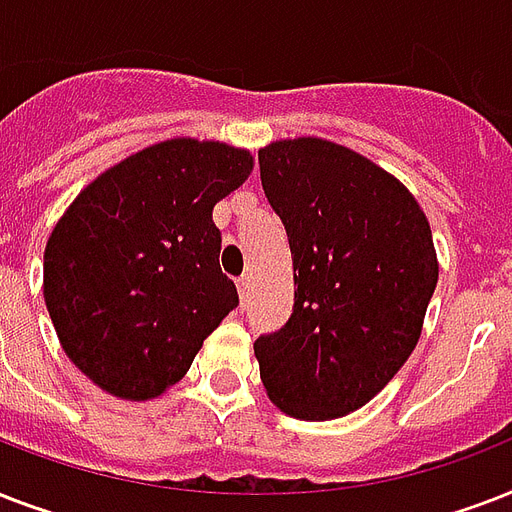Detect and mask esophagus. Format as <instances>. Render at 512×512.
<instances>
[{"instance_id":"esophagus-1","label":"esophagus","mask_w":512,"mask_h":512,"mask_svg":"<svg viewBox=\"0 0 512 512\" xmlns=\"http://www.w3.org/2000/svg\"><path fill=\"white\" fill-rule=\"evenodd\" d=\"M236 287H239L241 305H244V303H247V300H249V276H241V279L236 281Z\"/></svg>"}]
</instances>
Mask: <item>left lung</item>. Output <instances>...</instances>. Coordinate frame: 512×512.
<instances>
[{
  "instance_id": "left-lung-1",
  "label": "left lung",
  "mask_w": 512,
  "mask_h": 512,
  "mask_svg": "<svg viewBox=\"0 0 512 512\" xmlns=\"http://www.w3.org/2000/svg\"><path fill=\"white\" fill-rule=\"evenodd\" d=\"M257 159L297 287L287 324L255 340L260 380L281 412L335 420L420 340L438 281L428 217L396 177L329 140H279Z\"/></svg>"
}]
</instances>
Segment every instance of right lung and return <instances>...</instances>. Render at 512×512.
<instances>
[{
    "label": "right lung",
    "mask_w": 512,
    "mask_h": 512,
    "mask_svg": "<svg viewBox=\"0 0 512 512\" xmlns=\"http://www.w3.org/2000/svg\"><path fill=\"white\" fill-rule=\"evenodd\" d=\"M249 172L241 148L167 140L103 172L60 217L44 249V303L95 385L159 396L239 305L212 209Z\"/></svg>",
    "instance_id": "1"
}]
</instances>
